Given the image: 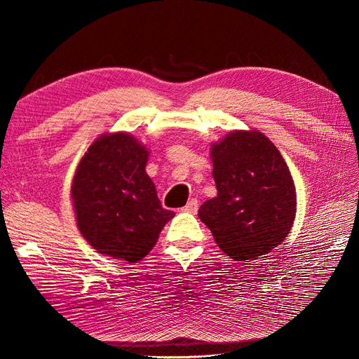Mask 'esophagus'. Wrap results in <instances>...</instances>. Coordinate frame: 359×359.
I'll return each mask as SVG.
<instances>
[{
	"label": "esophagus",
	"instance_id": "esophagus-1",
	"mask_svg": "<svg viewBox=\"0 0 359 359\" xmlns=\"http://www.w3.org/2000/svg\"><path fill=\"white\" fill-rule=\"evenodd\" d=\"M198 206H199V202H198L196 199H191V201H189V203H187L186 206H184V208H182L181 211L189 212V214H196Z\"/></svg>",
	"mask_w": 359,
	"mask_h": 359
}]
</instances>
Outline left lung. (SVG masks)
I'll use <instances>...</instances> for the list:
<instances>
[{"instance_id":"obj_1","label":"left lung","mask_w":359,"mask_h":359,"mask_svg":"<svg viewBox=\"0 0 359 359\" xmlns=\"http://www.w3.org/2000/svg\"><path fill=\"white\" fill-rule=\"evenodd\" d=\"M217 196L202 203L199 219L233 260L273 252L292 229L297 191L276 145L252 130H235L211 147Z\"/></svg>"}]
</instances>
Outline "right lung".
I'll use <instances>...</instances> for the list:
<instances>
[{"mask_svg": "<svg viewBox=\"0 0 359 359\" xmlns=\"http://www.w3.org/2000/svg\"><path fill=\"white\" fill-rule=\"evenodd\" d=\"M148 149L128 133L97 137L76 169V223L97 252L136 262L158 240L172 211L161 206L145 166Z\"/></svg>", "mask_w": 359, "mask_h": 359, "instance_id": "right-lung-1", "label": "right lung"}]
</instances>
